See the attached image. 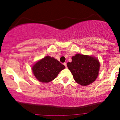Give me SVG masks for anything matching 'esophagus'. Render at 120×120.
<instances>
[{
  "label": "esophagus",
  "mask_w": 120,
  "mask_h": 120,
  "mask_svg": "<svg viewBox=\"0 0 120 120\" xmlns=\"http://www.w3.org/2000/svg\"><path fill=\"white\" fill-rule=\"evenodd\" d=\"M64 65L65 67L66 68H67V63H64Z\"/></svg>",
  "instance_id": "esophagus-1"
}]
</instances>
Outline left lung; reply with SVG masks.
Masks as SVG:
<instances>
[{"mask_svg": "<svg viewBox=\"0 0 120 120\" xmlns=\"http://www.w3.org/2000/svg\"><path fill=\"white\" fill-rule=\"evenodd\" d=\"M72 61L67 63V67L77 83L87 86L93 83L97 78L100 63L95 57L77 54L71 57Z\"/></svg>", "mask_w": 120, "mask_h": 120, "instance_id": "8db88e82", "label": "left lung"}]
</instances>
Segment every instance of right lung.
<instances>
[{
	"mask_svg": "<svg viewBox=\"0 0 120 120\" xmlns=\"http://www.w3.org/2000/svg\"><path fill=\"white\" fill-rule=\"evenodd\" d=\"M65 68L58 60L47 56L38 61L33 67V72L35 77L41 82H50L54 79L60 71Z\"/></svg>",
	"mask_w": 120,
	"mask_h": 120,
	"instance_id": "add662e5",
	"label": "right lung"
}]
</instances>
